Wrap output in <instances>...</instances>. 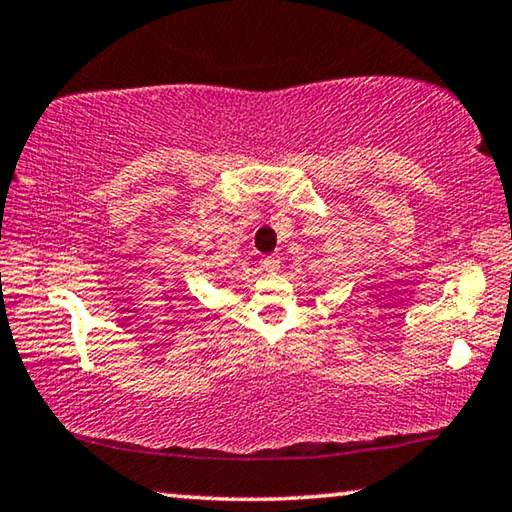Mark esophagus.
I'll list each match as a JSON object with an SVG mask.
<instances>
[{
	"instance_id": "1",
	"label": "esophagus",
	"mask_w": 512,
	"mask_h": 512,
	"mask_svg": "<svg viewBox=\"0 0 512 512\" xmlns=\"http://www.w3.org/2000/svg\"><path fill=\"white\" fill-rule=\"evenodd\" d=\"M262 266H264L266 273H277V271H280V259H277V257H264L262 259Z\"/></svg>"
}]
</instances>
